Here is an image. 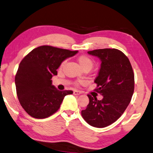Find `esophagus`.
Instances as JSON below:
<instances>
[{
    "instance_id": "1",
    "label": "esophagus",
    "mask_w": 153,
    "mask_h": 153,
    "mask_svg": "<svg viewBox=\"0 0 153 153\" xmlns=\"http://www.w3.org/2000/svg\"><path fill=\"white\" fill-rule=\"evenodd\" d=\"M82 94V92L79 91H77V90L74 91V95H79V94Z\"/></svg>"
}]
</instances>
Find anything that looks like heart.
<instances>
[{
	"label": "heart",
	"mask_w": 153,
	"mask_h": 153,
	"mask_svg": "<svg viewBox=\"0 0 153 153\" xmlns=\"http://www.w3.org/2000/svg\"><path fill=\"white\" fill-rule=\"evenodd\" d=\"M77 61H78L80 67L82 68L83 69H91L94 65V60L91 59L90 56L87 55H80L77 57ZM67 63V60H64L63 62L60 64L59 69H63ZM79 83H82V81H80Z\"/></svg>",
	"instance_id": "b5f03b06"
}]
</instances>
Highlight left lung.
Segmentation results:
<instances>
[{
    "label": "left lung",
    "instance_id": "8db88e82",
    "mask_svg": "<svg viewBox=\"0 0 153 153\" xmlns=\"http://www.w3.org/2000/svg\"><path fill=\"white\" fill-rule=\"evenodd\" d=\"M88 54L98 56L101 61L99 74L94 80L95 91L103 96L88 94L89 103L82 116L89 125L106 127L116 121L126 111L134 92V73L128 58L117 49H99Z\"/></svg>",
    "mask_w": 153,
    "mask_h": 153
}]
</instances>
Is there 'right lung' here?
Returning a JSON list of instances; mask_svg holds the SVG:
<instances>
[{
	"label": "right lung",
	"instance_id": "1",
	"mask_svg": "<svg viewBox=\"0 0 153 153\" xmlns=\"http://www.w3.org/2000/svg\"><path fill=\"white\" fill-rule=\"evenodd\" d=\"M78 51L43 45L34 49L20 62L16 82L17 96L24 110L35 118H48L58 111L71 90L59 91L52 84V76L68 57Z\"/></svg>",
	"mask_w": 153,
	"mask_h": 153
}]
</instances>
